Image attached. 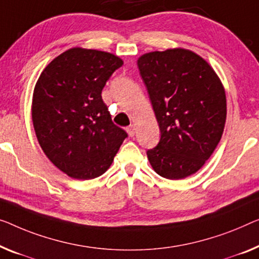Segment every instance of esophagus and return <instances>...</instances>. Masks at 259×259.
<instances>
[{"label":"esophagus","instance_id":"1","mask_svg":"<svg viewBox=\"0 0 259 259\" xmlns=\"http://www.w3.org/2000/svg\"><path fill=\"white\" fill-rule=\"evenodd\" d=\"M126 131H128V134H129L130 137H134L135 136V133H136V128H135L134 125H130L129 128H126Z\"/></svg>","mask_w":259,"mask_h":259}]
</instances>
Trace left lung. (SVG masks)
Segmentation results:
<instances>
[{"label": "left lung", "instance_id": "8db88e82", "mask_svg": "<svg viewBox=\"0 0 259 259\" xmlns=\"http://www.w3.org/2000/svg\"><path fill=\"white\" fill-rule=\"evenodd\" d=\"M160 129L148 150L152 168L163 178L194 175L221 140L227 117L226 92L206 60L185 49L145 53L137 60Z\"/></svg>", "mask_w": 259, "mask_h": 259}]
</instances>
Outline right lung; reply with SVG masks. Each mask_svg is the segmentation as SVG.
Instances as JSON below:
<instances>
[{"label":"right lung","mask_w":259,"mask_h":259,"mask_svg":"<svg viewBox=\"0 0 259 259\" xmlns=\"http://www.w3.org/2000/svg\"><path fill=\"white\" fill-rule=\"evenodd\" d=\"M122 65L111 53L73 48L55 58L34 86L31 111L37 140L46 157L71 178L103 175L128 137L111 121L101 96Z\"/></svg>","instance_id":"1"}]
</instances>
